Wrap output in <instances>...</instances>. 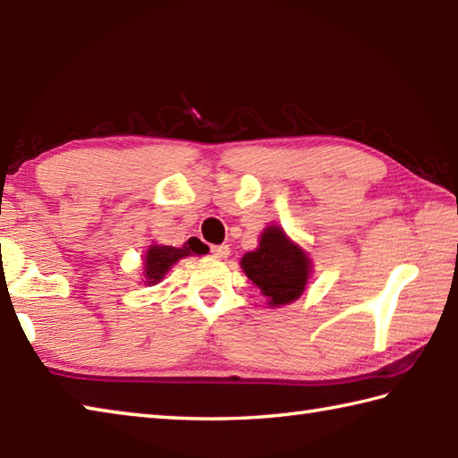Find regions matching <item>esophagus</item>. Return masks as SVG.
Masks as SVG:
<instances>
[{"label": "esophagus", "mask_w": 458, "mask_h": 458, "mask_svg": "<svg viewBox=\"0 0 458 458\" xmlns=\"http://www.w3.org/2000/svg\"><path fill=\"white\" fill-rule=\"evenodd\" d=\"M210 252L214 258H228L230 248L226 244H216V246H210Z\"/></svg>", "instance_id": "esophagus-1"}]
</instances>
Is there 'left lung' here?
<instances>
[{"instance_id":"1","label":"left lung","mask_w":458,"mask_h":458,"mask_svg":"<svg viewBox=\"0 0 458 458\" xmlns=\"http://www.w3.org/2000/svg\"><path fill=\"white\" fill-rule=\"evenodd\" d=\"M240 264L250 280L270 298V306L298 300L306 290L310 259L277 226L266 228L259 236V248L248 252Z\"/></svg>"}]
</instances>
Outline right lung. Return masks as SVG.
<instances>
[{"instance_id":"right-lung-1","label":"right lung","mask_w":458,"mask_h":458,"mask_svg":"<svg viewBox=\"0 0 458 458\" xmlns=\"http://www.w3.org/2000/svg\"><path fill=\"white\" fill-rule=\"evenodd\" d=\"M192 252L200 254V250L196 246H188L182 248H174V246H150L148 252L145 256V277L147 284H157L165 277V274L170 270V266L176 264L178 259L184 256H191Z\"/></svg>"}]
</instances>
